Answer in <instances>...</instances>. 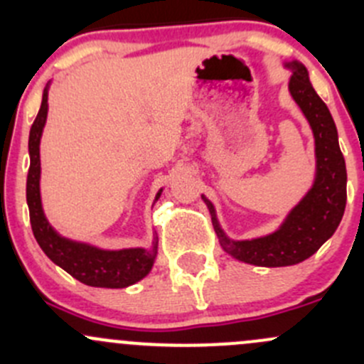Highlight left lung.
Returning a JSON list of instances; mask_svg holds the SVG:
<instances>
[{"label": "left lung", "instance_id": "8db88e82", "mask_svg": "<svg viewBox=\"0 0 364 364\" xmlns=\"http://www.w3.org/2000/svg\"><path fill=\"white\" fill-rule=\"evenodd\" d=\"M287 67L292 68L289 91L306 116L315 137L317 176L310 192L289 213L277 232L250 241H230L216 222L213 204L203 196L223 250L253 266H292L314 255L335 234L347 203V171L331 112L315 93L308 70L297 61Z\"/></svg>", "mask_w": 364, "mask_h": 364}]
</instances>
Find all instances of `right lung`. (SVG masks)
<instances>
[{"mask_svg": "<svg viewBox=\"0 0 364 364\" xmlns=\"http://www.w3.org/2000/svg\"><path fill=\"white\" fill-rule=\"evenodd\" d=\"M47 87L43 90L42 105L29 130V171L26 183V199L29 208V222L36 243L43 253L63 267L68 274L91 287L123 289L142 280L151 271L156 255V243L153 241L151 250L128 248V250H100L86 243L61 237L47 222L40 199V137L47 119ZM161 190L156 193L159 200Z\"/></svg>", "mask_w": 364, "mask_h": 364, "instance_id": "obj_1", "label": "right lung"}]
</instances>
